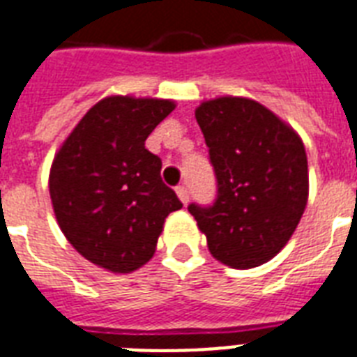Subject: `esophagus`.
Instances as JSON below:
<instances>
[{
  "label": "esophagus",
  "instance_id": "obj_1",
  "mask_svg": "<svg viewBox=\"0 0 357 357\" xmlns=\"http://www.w3.org/2000/svg\"><path fill=\"white\" fill-rule=\"evenodd\" d=\"M176 192H178L179 200H181L183 204H187V202H189V199H191V195H189V189H187V185H178L176 187Z\"/></svg>",
  "mask_w": 357,
  "mask_h": 357
}]
</instances>
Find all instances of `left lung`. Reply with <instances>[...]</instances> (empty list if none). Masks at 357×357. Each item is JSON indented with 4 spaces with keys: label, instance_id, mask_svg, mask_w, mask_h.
<instances>
[{
    "label": "left lung",
    "instance_id": "left-lung-1",
    "mask_svg": "<svg viewBox=\"0 0 357 357\" xmlns=\"http://www.w3.org/2000/svg\"><path fill=\"white\" fill-rule=\"evenodd\" d=\"M215 172L212 206L189 204L208 250L223 265L253 268L291 238L308 199L299 134L250 98L208 100L195 112Z\"/></svg>",
    "mask_w": 357,
    "mask_h": 357
}]
</instances>
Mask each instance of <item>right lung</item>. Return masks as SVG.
<instances>
[{
  "label": "right lung",
  "instance_id": "obj_1",
  "mask_svg": "<svg viewBox=\"0 0 357 357\" xmlns=\"http://www.w3.org/2000/svg\"><path fill=\"white\" fill-rule=\"evenodd\" d=\"M174 107L158 98H104L52 160L58 225L84 259L112 273H132L151 259L165 219L183 206L162 183L160 158L145 149Z\"/></svg>",
  "mask_w": 357,
  "mask_h": 357
}]
</instances>
